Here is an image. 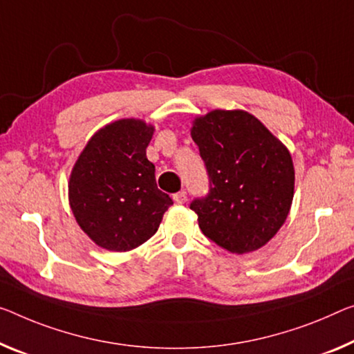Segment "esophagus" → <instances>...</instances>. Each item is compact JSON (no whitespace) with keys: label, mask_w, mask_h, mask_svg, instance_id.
Listing matches in <instances>:
<instances>
[{"label":"esophagus","mask_w":354,"mask_h":354,"mask_svg":"<svg viewBox=\"0 0 354 354\" xmlns=\"http://www.w3.org/2000/svg\"><path fill=\"white\" fill-rule=\"evenodd\" d=\"M172 199H174V203H176V204H183L185 201H187V192L176 193L172 196Z\"/></svg>","instance_id":"esophagus-1"}]
</instances>
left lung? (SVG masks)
I'll use <instances>...</instances> for the list:
<instances>
[{
  "mask_svg": "<svg viewBox=\"0 0 354 354\" xmlns=\"http://www.w3.org/2000/svg\"><path fill=\"white\" fill-rule=\"evenodd\" d=\"M192 138L209 176V193L189 204L201 231L231 253L266 245L295 196L290 151L245 111L216 109L196 118Z\"/></svg>",
  "mask_w": 354,
  "mask_h": 354,
  "instance_id": "8db88e82",
  "label": "left lung"
}]
</instances>
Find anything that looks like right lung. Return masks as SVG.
Returning a JSON list of instances; mask_svg holds the SVG:
<instances>
[{
	"instance_id": "obj_1",
	"label": "right lung",
	"mask_w": 354,
	"mask_h": 354,
	"mask_svg": "<svg viewBox=\"0 0 354 354\" xmlns=\"http://www.w3.org/2000/svg\"><path fill=\"white\" fill-rule=\"evenodd\" d=\"M153 127L123 118L88 140L69 177V204L82 231L111 252H128L158 231L169 194L147 160Z\"/></svg>"
}]
</instances>
